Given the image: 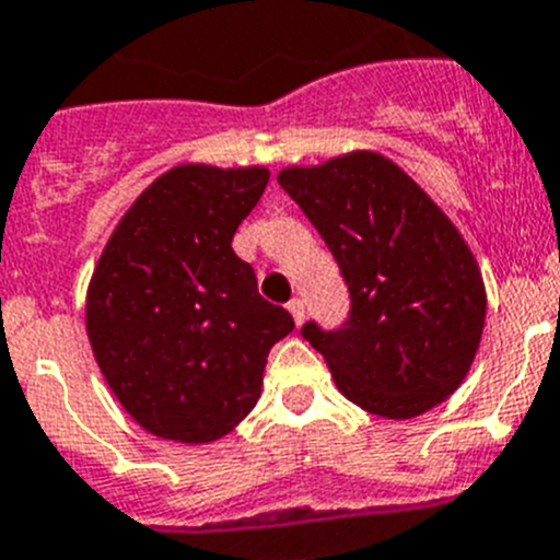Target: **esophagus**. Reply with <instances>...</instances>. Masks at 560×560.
Masks as SVG:
<instances>
[{
	"label": "esophagus",
	"mask_w": 560,
	"mask_h": 560,
	"mask_svg": "<svg viewBox=\"0 0 560 560\" xmlns=\"http://www.w3.org/2000/svg\"><path fill=\"white\" fill-rule=\"evenodd\" d=\"M289 311H291V316H294L296 324L305 322V302H302L300 296H294V300L289 302Z\"/></svg>",
	"instance_id": "esophagus-1"
}]
</instances>
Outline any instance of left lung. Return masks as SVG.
Here are the masks:
<instances>
[{
    "label": "left lung",
    "instance_id": "obj_1",
    "mask_svg": "<svg viewBox=\"0 0 560 560\" xmlns=\"http://www.w3.org/2000/svg\"><path fill=\"white\" fill-rule=\"evenodd\" d=\"M277 184L324 238L349 289L340 327H302L338 390L393 420L448 398L470 371L487 316L481 271L448 217L371 151L289 167Z\"/></svg>",
    "mask_w": 560,
    "mask_h": 560
}]
</instances>
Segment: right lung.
<instances>
[{
	"mask_svg": "<svg viewBox=\"0 0 560 560\" xmlns=\"http://www.w3.org/2000/svg\"><path fill=\"white\" fill-rule=\"evenodd\" d=\"M266 184L264 167H173L137 197L95 266V363L151 434L214 443L236 429L258 401L269 349L294 329L231 247Z\"/></svg>",
	"mask_w": 560,
	"mask_h": 560,
	"instance_id": "add662e5",
	"label": "right lung"
}]
</instances>
